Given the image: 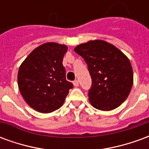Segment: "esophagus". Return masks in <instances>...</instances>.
I'll return each mask as SVG.
<instances>
[{"instance_id": "34e87169", "label": "esophagus", "mask_w": 149, "mask_h": 149, "mask_svg": "<svg viewBox=\"0 0 149 149\" xmlns=\"http://www.w3.org/2000/svg\"><path fill=\"white\" fill-rule=\"evenodd\" d=\"M72 83H73V85H74L75 87H78V86H79V81H77V80L73 81Z\"/></svg>"}]
</instances>
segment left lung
Segmentation results:
<instances>
[{
	"label": "left lung",
	"instance_id": "left-lung-1",
	"mask_svg": "<svg viewBox=\"0 0 149 149\" xmlns=\"http://www.w3.org/2000/svg\"><path fill=\"white\" fill-rule=\"evenodd\" d=\"M88 65L92 78L88 90L91 104L97 109H115L125 101L133 84L131 63L112 44L101 40H90L74 49Z\"/></svg>",
	"mask_w": 149,
	"mask_h": 149
}]
</instances>
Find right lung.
<instances>
[{
    "label": "right lung",
    "instance_id": "1",
    "mask_svg": "<svg viewBox=\"0 0 149 149\" xmlns=\"http://www.w3.org/2000/svg\"><path fill=\"white\" fill-rule=\"evenodd\" d=\"M67 46L54 42L43 44L28 56L17 75L19 90L33 109L49 113L63 105L69 89L62 61Z\"/></svg>",
    "mask_w": 149,
    "mask_h": 149
}]
</instances>
